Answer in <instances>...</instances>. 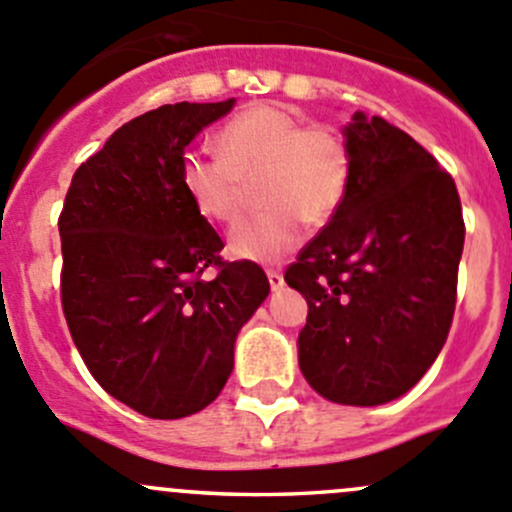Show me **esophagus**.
<instances>
[{
	"mask_svg": "<svg viewBox=\"0 0 512 512\" xmlns=\"http://www.w3.org/2000/svg\"><path fill=\"white\" fill-rule=\"evenodd\" d=\"M267 280H270L272 290H280L285 285V277H282L280 270H267Z\"/></svg>",
	"mask_w": 512,
	"mask_h": 512,
	"instance_id": "obj_1",
	"label": "esophagus"
}]
</instances>
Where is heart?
Masks as SVG:
<instances>
[{
    "mask_svg": "<svg viewBox=\"0 0 512 512\" xmlns=\"http://www.w3.org/2000/svg\"><path fill=\"white\" fill-rule=\"evenodd\" d=\"M217 150L187 152L180 180L202 217L232 222L260 177L265 210L232 230L230 250L275 262L302 240L305 222L322 227L337 215L352 182V150L332 124H305L280 104H252L222 124Z\"/></svg>",
    "mask_w": 512,
    "mask_h": 512,
    "instance_id": "heart-1",
    "label": "heart"
}]
</instances>
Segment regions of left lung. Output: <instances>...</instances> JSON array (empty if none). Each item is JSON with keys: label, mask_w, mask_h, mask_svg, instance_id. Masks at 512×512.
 Listing matches in <instances>:
<instances>
[{"label": "left lung", "mask_w": 512, "mask_h": 512, "mask_svg": "<svg viewBox=\"0 0 512 512\" xmlns=\"http://www.w3.org/2000/svg\"><path fill=\"white\" fill-rule=\"evenodd\" d=\"M337 215L285 270L307 300L300 370L322 398L382 405L408 393L448 340L465 222L458 187L408 132L357 112Z\"/></svg>", "instance_id": "1"}]
</instances>
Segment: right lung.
Returning a JSON list of instances; mask_svg holds the SVG:
<instances>
[{
    "mask_svg": "<svg viewBox=\"0 0 512 512\" xmlns=\"http://www.w3.org/2000/svg\"><path fill=\"white\" fill-rule=\"evenodd\" d=\"M232 102L162 104L122 124L74 172L59 212L74 345L147 418H187L222 393L237 332L270 292L260 265L222 260L225 242L180 180L185 147Z\"/></svg>",
    "mask_w": 512,
    "mask_h": 512,
    "instance_id": "add662e5",
    "label": "right lung"
}]
</instances>
